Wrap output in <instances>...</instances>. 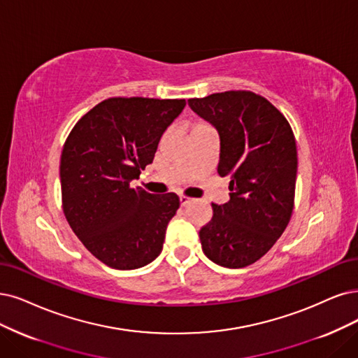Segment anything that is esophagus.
Listing matches in <instances>:
<instances>
[{
	"label": "esophagus",
	"mask_w": 358,
	"mask_h": 358,
	"mask_svg": "<svg viewBox=\"0 0 358 358\" xmlns=\"http://www.w3.org/2000/svg\"><path fill=\"white\" fill-rule=\"evenodd\" d=\"M190 202H192L190 197H187V196H180V203H181V206H187Z\"/></svg>",
	"instance_id": "34e87169"
}]
</instances>
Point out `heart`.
I'll return each instance as SVG.
<instances>
[{
  "instance_id": "obj_1",
  "label": "heart",
  "mask_w": 358,
  "mask_h": 358,
  "mask_svg": "<svg viewBox=\"0 0 358 358\" xmlns=\"http://www.w3.org/2000/svg\"><path fill=\"white\" fill-rule=\"evenodd\" d=\"M202 127H206V125H203V124H196L193 129H196V128H202Z\"/></svg>"
}]
</instances>
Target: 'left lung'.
<instances>
[{
    "label": "left lung",
    "instance_id": "8db88e82",
    "mask_svg": "<svg viewBox=\"0 0 358 358\" xmlns=\"http://www.w3.org/2000/svg\"><path fill=\"white\" fill-rule=\"evenodd\" d=\"M187 101L218 131V174L230 180V201L213 203V220L199 231L203 254L221 267L250 266L273 248L292 215L298 171L292 128L252 91Z\"/></svg>",
    "mask_w": 358,
    "mask_h": 358
}]
</instances>
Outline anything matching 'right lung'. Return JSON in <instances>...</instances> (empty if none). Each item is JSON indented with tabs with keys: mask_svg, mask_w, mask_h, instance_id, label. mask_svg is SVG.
<instances>
[{
	"mask_svg": "<svg viewBox=\"0 0 358 358\" xmlns=\"http://www.w3.org/2000/svg\"><path fill=\"white\" fill-rule=\"evenodd\" d=\"M186 100L113 97L85 113L60 157L63 213L78 239L116 270L148 266L162 252L176 193L131 187L153 162L165 129Z\"/></svg>",
	"mask_w": 358,
	"mask_h": 358,
	"instance_id": "obj_1",
	"label": "right lung"
}]
</instances>
